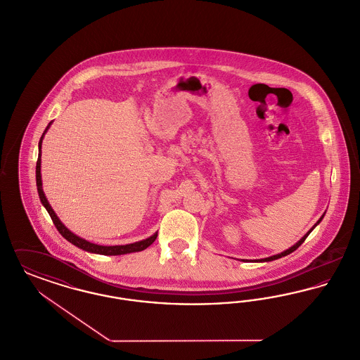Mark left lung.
I'll use <instances>...</instances> for the list:
<instances>
[{
    "label": "left lung",
    "instance_id": "8db88e82",
    "mask_svg": "<svg viewBox=\"0 0 360 360\" xmlns=\"http://www.w3.org/2000/svg\"><path fill=\"white\" fill-rule=\"evenodd\" d=\"M324 214H326V213H324ZM324 214H323V216H321V219H320V220H319V221H317V223H316V224H314V225H313V228H314V226H316V225H317V224H320V221H321V220H323V217H324ZM313 228H311V229H310V231H309L308 233H307V235H305V236H304V238H302V239L300 240V241H298V243H297V244H294V245H292V247H290V248H289V250H286V251H283V252H282V254H278V255H274V257H264V259H260V260H257V262H271V260H275V259H279V257H286V255H289V254H291V252H292V251H295V250H297V248H298V247H300V245H301V244H302V243H304V241H305V239H307V238H308V236H309V233H310V232H311V231H313Z\"/></svg>",
    "mask_w": 360,
    "mask_h": 360
}]
</instances>
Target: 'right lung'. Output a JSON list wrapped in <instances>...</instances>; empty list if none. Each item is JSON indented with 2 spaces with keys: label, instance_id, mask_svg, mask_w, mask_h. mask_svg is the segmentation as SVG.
<instances>
[{
  "label": "right lung",
  "instance_id": "add662e5",
  "mask_svg": "<svg viewBox=\"0 0 360 360\" xmlns=\"http://www.w3.org/2000/svg\"><path fill=\"white\" fill-rule=\"evenodd\" d=\"M51 122L47 125L44 134H46L47 129L50 128ZM44 134L41 135L40 141H39V158H37V162H36V186H37V193H39L40 201H41V204L44 205V207L47 209L49 214L51 216L52 223L55 224V226H56V229L59 231V233H60L65 239L69 240L71 244L77 245L78 248H82V250H85L87 252L100 254V255H124V254H131V252H139V251H143V250H146L147 247H150V245L154 243L155 239H156L158 233H155V235H153V236L148 238V239L141 240V241L132 243V244H125V245H98V244H93V243H90V241H87V240L82 239V238L74 235L72 232H70L69 229H68L63 224L60 223V220L58 219V216H56L55 212L52 210L51 205L49 204L46 195H44L43 188H41V175H40V162H41V159H40V155H41V140H43Z\"/></svg>",
  "mask_w": 360,
  "mask_h": 360
}]
</instances>
